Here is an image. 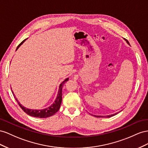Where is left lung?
Here are the masks:
<instances>
[{
	"label": "left lung",
	"mask_w": 148,
	"mask_h": 148,
	"mask_svg": "<svg viewBox=\"0 0 148 148\" xmlns=\"http://www.w3.org/2000/svg\"><path fill=\"white\" fill-rule=\"evenodd\" d=\"M125 41H126V43H128V45H130V43H129V42H128V40H125ZM120 112H117V113H114V114H112V115H107V116H101V115H94V116H96V117H97V118H110V117H111V116H115V115H116V114H118L119 113H120Z\"/></svg>",
	"instance_id": "obj_1"
}]
</instances>
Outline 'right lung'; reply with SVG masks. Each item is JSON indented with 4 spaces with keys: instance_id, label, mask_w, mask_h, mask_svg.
<instances>
[{
    "instance_id": "right-lung-1",
    "label": "right lung",
    "mask_w": 148,
    "mask_h": 148,
    "mask_svg": "<svg viewBox=\"0 0 148 148\" xmlns=\"http://www.w3.org/2000/svg\"><path fill=\"white\" fill-rule=\"evenodd\" d=\"M26 40H27V38L24 40L22 42V43H21L17 46V48H16V51L18 49L20 46L24 43L25 41ZM68 80H69V78H66L64 80V81H63L60 85L56 99L55 101L54 102V103L51 105L49 107L46 108H44V109L35 110V109H29V108L25 107L24 106H23V105L20 103V102L18 100V99L16 98V97L15 96V94H14V92L12 90V93H13V95L14 96V97H15L16 101L17 102L18 104L19 105V106L21 107V108H22L25 113L28 114V115H30L32 116H33V117L41 118V119H45V118H48V117L53 116L59 110H60L61 104V102H62V88L63 86H64V84H65V82L68 81Z\"/></svg>"
}]
</instances>
